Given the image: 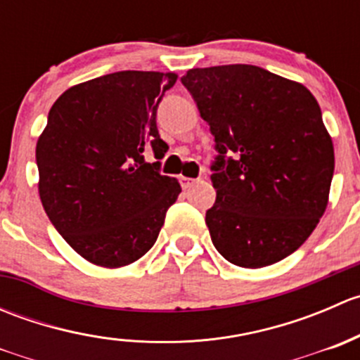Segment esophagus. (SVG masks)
<instances>
[{"label": "esophagus", "instance_id": "1", "mask_svg": "<svg viewBox=\"0 0 360 360\" xmlns=\"http://www.w3.org/2000/svg\"><path fill=\"white\" fill-rule=\"evenodd\" d=\"M179 183H181V186H183V190H188V188L191 186V184L195 183V179H191V177H179Z\"/></svg>", "mask_w": 360, "mask_h": 360}]
</instances>
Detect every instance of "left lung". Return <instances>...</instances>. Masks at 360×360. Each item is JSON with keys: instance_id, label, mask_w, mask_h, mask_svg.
Returning a JSON list of instances; mask_svg holds the SVG:
<instances>
[{"instance_id": "left-lung-1", "label": "left lung", "mask_w": 360, "mask_h": 360, "mask_svg": "<svg viewBox=\"0 0 360 360\" xmlns=\"http://www.w3.org/2000/svg\"><path fill=\"white\" fill-rule=\"evenodd\" d=\"M181 82L216 143V202L205 212L214 248L242 268L284 259L328 207L335 150L319 103L250 64L190 69Z\"/></svg>"}]
</instances>
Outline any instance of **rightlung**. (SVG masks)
I'll return each instance as SVG.
<instances>
[{"mask_svg": "<svg viewBox=\"0 0 360 360\" xmlns=\"http://www.w3.org/2000/svg\"><path fill=\"white\" fill-rule=\"evenodd\" d=\"M177 75L118 71L68 89L36 144L39 198L64 240L86 261L118 268L157 242L181 186L148 163L165 157L157 110Z\"/></svg>", "mask_w": 360, "mask_h": 360, "instance_id": "add662e5", "label": "right lung"}]
</instances>
